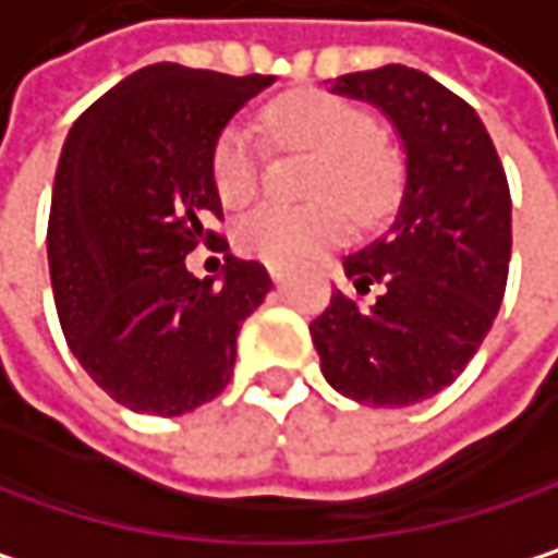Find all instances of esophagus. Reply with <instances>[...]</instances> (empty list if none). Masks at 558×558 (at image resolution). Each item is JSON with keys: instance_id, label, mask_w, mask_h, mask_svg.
Instances as JSON below:
<instances>
[{"instance_id": "esophagus-1", "label": "esophagus", "mask_w": 558, "mask_h": 558, "mask_svg": "<svg viewBox=\"0 0 558 558\" xmlns=\"http://www.w3.org/2000/svg\"><path fill=\"white\" fill-rule=\"evenodd\" d=\"M267 274H270V281H274L277 288H281V284L288 281V270H284V267H277V264H270V267H267Z\"/></svg>"}]
</instances>
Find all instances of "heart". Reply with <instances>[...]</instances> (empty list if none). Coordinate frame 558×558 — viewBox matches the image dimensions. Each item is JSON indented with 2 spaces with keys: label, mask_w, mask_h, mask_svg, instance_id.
Segmentation results:
<instances>
[{
  "label": "heart",
  "mask_w": 558,
  "mask_h": 558,
  "mask_svg": "<svg viewBox=\"0 0 558 558\" xmlns=\"http://www.w3.org/2000/svg\"><path fill=\"white\" fill-rule=\"evenodd\" d=\"M264 130L274 143L307 146L320 153L311 175L317 202L257 205L231 228V241L244 257L288 267L350 234V209L373 221L399 195V162L376 140L373 117L347 97L327 90H294L264 110ZM215 195L228 205H247L260 185V146L247 126L231 123L218 133L208 159ZM347 201L345 206L342 202Z\"/></svg>",
  "instance_id": "heart-1"
}]
</instances>
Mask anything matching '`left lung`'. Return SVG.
I'll return each instance as SVG.
<instances>
[{"mask_svg":"<svg viewBox=\"0 0 558 558\" xmlns=\"http://www.w3.org/2000/svg\"><path fill=\"white\" fill-rule=\"evenodd\" d=\"M333 94L379 107L405 149L392 228L343 270L311 324L327 383L360 405L405 409L451 386L484 343L510 270V185L490 133L435 77L386 64L343 74ZM369 290L376 299L365 301Z\"/></svg>","mask_w":558,"mask_h":558,"instance_id":"left-lung-1","label":"left lung"}]
</instances>
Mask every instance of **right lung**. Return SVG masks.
<instances>
[{
  "instance_id": "obj_1",
  "label": "right lung",
  "mask_w": 558,
  "mask_h": 558,
  "mask_svg": "<svg viewBox=\"0 0 558 558\" xmlns=\"http://www.w3.org/2000/svg\"><path fill=\"white\" fill-rule=\"evenodd\" d=\"M274 77L149 64L71 126L51 192L48 267L64 340L120 405L182 415L231 379L241 324L270 291L264 264L225 254L221 281L185 270L225 251L208 159L228 120Z\"/></svg>"
}]
</instances>
